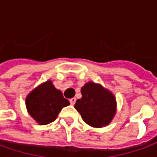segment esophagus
<instances>
[{
    "mask_svg": "<svg viewBox=\"0 0 157 157\" xmlns=\"http://www.w3.org/2000/svg\"><path fill=\"white\" fill-rule=\"evenodd\" d=\"M75 101H76V99H75V97H73V98H71V99L69 100V101H70V103H71L72 105H74V104L75 103Z\"/></svg>",
    "mask_w": 157,
    "mask_h": 157,
    "instance_id": "esophagus-1",
    "label": "esophagus"
}]
</instances>
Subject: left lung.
Instances as JSON below:
<instances>
[{
  "label": "left lung",
  "instance_id": "8db88e82",
  "mask_svg": "<svg viewBox=\"0 0 157 157\" xmlns=\"http://www.w3.org/2000/svg\"><path fill=\"white\" fill-rule=\"evenodd\" d=\"M82 98L76 101L75 108L84 122L94 128L109 124L116 112L115 95L100 84L89 82L81 89Z\"/></svg>",
  "mask_w": 157,
  "mask_h": 157
}]
</instances>
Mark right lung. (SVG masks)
<instances>
[{
  "instance_id": "add662e5",
  "label": "right lung",
  "mask_w": 157,
  "mask_h": 157,
  "mask_svg": "<svg viewBox=\"0 0 157 157\" xmlns=\"http://www.w3.org/2000/svg\"><path fill=\"white\" fill-rule=\"evenodd\" d=\"M69 105L61 90L55 88L51 81H47L30 92L26 98L28 112L40 125L54 122L62 108Z\"/></svg>"
}]
</instances>
